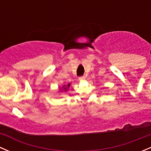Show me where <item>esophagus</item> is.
Instances as JSON below:
<instances>
[{"label": "esophagus", "instance_id": "1", "mask_svg": "<svg viewBox=\"0 0 151 151\" xmlns=\"http://www.w3.org/2000/svg\"><path fill=\"white\" fill-rule=\"evenodd\" d=\"M85 80V76H83V77H79V80H80V81H84Z\"/></svg>", "mask_w": 151, "mask_h": 151}]
</instances>
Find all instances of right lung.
Wrapping results in <instances>:
<instances>
[{
	"mask_svg": "<svg viewBox=\"0 0 151 151\" xmlns=\"http://www.w3.org/2000/svg\"><path fill=\"white\" fill-rule=\"evenodd\" d=\"M70 85H71L70 83H68L67 85H63V87H62V88H60V89H59V92L62 93V92H63V91L66 92V91L68 90V88H70Z\"/></svg>",
	"mask_w": 151,
	"mask_h": 151,
	"instance_id": "add662e5",
	"label": "right lung"
}]
</instances>
